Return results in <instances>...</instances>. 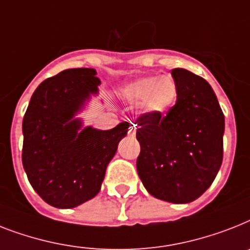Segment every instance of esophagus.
I'll return each instance as SVG.
<instances>
[{
	"instance_id": "obj_1",
	"label": "esophagus",
	"mask_w": 250,
	"mask_h": 250,
	"mask_svg": "<svg viewBox=\"0 0 250 250\" xmlns=\"http://www.w3.org/2000/svg\"><path fill=\"white\" fill-rule=\"evenodd\" d=\"M129 133L131 135H135L136 133V125H133V123H132V125H129Z\"/></svg>"
}]
</instances>
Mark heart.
I'll return each mask as SVG.
<instances>
[{
  "instance_id": "1",
  "label": "heart",
  "mask_w": 250,
  "mask_h": 250,
  "mask_svg": "<svg viewBox=\"0 0 250 250\" xmlns=\"http://www.w3.org/2000/svg\"><path fill=\"white\" fill-rule=\"evenodd\" d=\"M177 84L171 76H147L127 83L121 96L131 105H139L145 114L163 115L177 100Z\"/></svg>"
}]
</instances>
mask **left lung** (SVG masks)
Segmentation results:
<instances>
[{"mask_svg": "<svg viewBox=\"0 0 250 250\" xmlns=\"http://www.w3.org/2000/svg\"><path fill=\"white\" fill-rule=\"evenodd\" d=\"M177 101L167 115L144 114L136 137L137 173L154 198L186 204L206 192L224 158L225 117L210 84L176 68Z\"/></svg>", "mask_w": 250, "mask_h": 250, "instance_id": "8db88e82", "label": "left lung"}]
</instances>
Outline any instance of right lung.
<instances>
[{"label": "right lung", "mask_w": 250, "mask_h": 250, "mask_svg": "<svg viewBox=\"0 0 250 250\" xmlns=\"http://www.w3.org/2000/svg\"><path fill=\"white\" fill-rule=\"evenodd\" d=\"M92 68L66 69L36 88L23 119V167L44 202L69 209L95 198L128 122L107 131L77 117L99 95Z\"/></svg>", "instance_id": "obj_1"}]
</instances>
